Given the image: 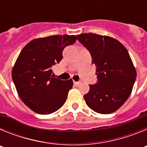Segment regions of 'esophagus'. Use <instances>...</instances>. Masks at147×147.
I'll return each instance as SVG.
<instances>
[{"label": "esophagus", "instance_id": "34e87169", "mask_svg": "<svg viewBox=\"0 0 147 147\" xmlns=\"http://www.w3.org/2000/svg\"><path fill=\"white\" fill-rule=\"evenodd\" d=\"M74 84L76 86H79V85L81 84V82H74Z\"/></svg>", "mask_w": 147, "mask_h": 147}]
</instances>
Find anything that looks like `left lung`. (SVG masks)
Masks as SVG:
<instances>
[{"label":"left lung","instance_id":"8db88e82","mask_svg":"<svg viewBox=\"0 0 147 147\" xmlns=\"http://www.w3.org/2000/svg\"><path fill=\"white\" fill-rule=\"evenodd\" d=\"M87 48L96 65L98 81L90 85L84 95L87 105L95 112L109 114L115 112L129 98L137 76L127 49L117 40L96 34L76 35Z\"/></svg>","mask_w":147,"mask_h":147}]
</instances>
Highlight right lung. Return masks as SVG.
<instances>
[{
  "label": "right lung",
  "mask_w": 147,
  "mask_h": 147,
  "mask_svg": "<svg viewBox=\"0 0 147 147\" xmlns=\"http://www.w3.org/2000/svg\"><path fill=\"white\" fill-rule=\"evenodd\" d=\"M75 35H53L30 41L22 49L11 77L23 102L34 112L54 113L64 105L73 80L54 77L51 67L62 59V51L74 43Z\"/></svg>",
  "instance_id": "1"
}]
</instances>
